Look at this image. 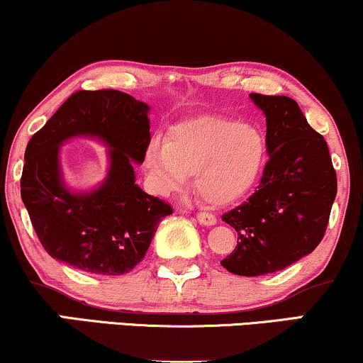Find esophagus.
<instances>
[{"label": "esophagus", "instance_id": "obj_1", "mask_svg": "<svg viewBox=\"0 0 363 363\" xmlns=\"http://www.w3.org/2000/svg\"><path fill=\"white\" fill-rule=\"evenodd\" d=\"M196 218H198L199 223L204 225V226L216 225V216L211 215V213H198V215H196Z\"/></svg>", "mask_w": 363, "mask_h": 363}]
</instances>
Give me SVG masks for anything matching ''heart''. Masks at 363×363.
<instances>
[{"label": "heart", "mask_w": 363, "mask_h": 363, "mask_svg": "<svg viewBox=\"0 0 363 363\" xmlns=\"http://www.w3.org/2000/svg\"><path fill=\"white\" fill-rule=\"evenodd\" d=\"M267 159L264 133L255 125L225 116H198L154 138L143 154L148 182L167 196L194 174L196 191L215 206L231 204L257 184Z\"/></svg>", "instance_id": "b5f03b06"}]
</instances>
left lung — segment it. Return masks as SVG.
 <instances>
[{
	"label": "left lung",
	"instance_id": "obj_1",
	"mask_svg": "<svg viewBox=\"0 0 363 363\" xmlns=\"http://www.w3.org/2000/svg\"><path fill=\"white\" fill-rule=\"evenodd\" d=\"M267 123L269 162L259 189L223 221L238 233L221 265L245 277L282 270L320 245L336 196V172L323 135L287 96L250 94Z\"/></svg>",
	"mask_w": 363,
	"mask_h": 363
}]
</instances>
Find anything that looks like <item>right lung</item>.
<instances>
[{
	"instance_id": "right-lung-1",
	"label": "right lung",
	"mask_w": 363,
	"mask_h": 363,
	"mask_svg": "<svg viewBox=\"0 0 363 363\" xmlns=\"http://www.w3.org/2000/svg\"><path fill=\"white\" fill-rule=\"evenodd\" d=\"M148 104L115 89L77 91L30 138L21 174V199L38 240L52 259L84 272L121 276L150 247L172 208L135 184V164L150 143ZM94 138L108 151V174L79 194L65 184L60 145Z\"/></svg>"
}]
</instances>
